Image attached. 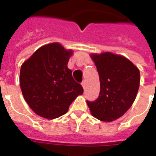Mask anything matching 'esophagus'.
<instances>
[{
	"instance_id": "obj_1",
	"label": "esophagus",
	"mask_w": 156,
	"mask_h": 156,
	"mask_svg": "<svg viewBox=\"0 0 156 156\" xmlns=\"http://www.w3.org/2000/svg\"><path fill=\"white\" fill-rule=\"evenodd\" d=\"M82 86H83V89L85 90V89H86V82H85V81H83V83H82Z\"/></svg>"
}]
</instances>
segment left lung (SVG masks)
<instances>
[{
  "label": "left lung",
  "instance_id": "left-lung-1",
  "mask_svg": "<svg viewBox=\"0 0 156 156\" xmlns=\"http://www.w3.org/2000/svg\"><path fill=\"white\" fill-rule=\"evenodd\" d=\"M90 57L100 76V91L95 101H87L92 116L112 121L123 116L133 104L140 83L138 69L126 57L104 52Z\"/></svg>",
  "mask_w": 156,
  "mask_h": 156
}]
</instances>
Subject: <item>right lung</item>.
I'll return each instance as SVG.
<instances>
[{
    "mask_svg": "<svg viewBox=\"0 0 156 156\" xmlns=\"http://www.w3.org/2000/svg\"><path fill=\"white\" fill-rule=\"evenodd\" d=\"M72 53V50L52 43L36 50L21 66L23 97L39 116L47 119L62 116L83 93V87L73 79L67 67Z\"/></svg>",
    "mask_w": 156,
    "mask_h": 156,
    "instance_id": "obj_1",
    "label": "right lung"
}]
</instances>
